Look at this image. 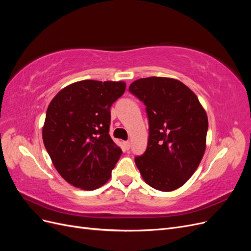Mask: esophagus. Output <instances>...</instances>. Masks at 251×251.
I'll list each match as a JSON object with an SVG mask.
<instances>
[{
    "mask_svg": "<svg viewBox=\"0 0 251 251\" xmlns=\"http://www.w3.org/2000/svg\"><path fill=\"white\" fill-rule=\"evenodd\" d=\"M124 146H125V149L126 151H128V150H130V148H131V142L130 141H125L124 142Z\"/></svg>",
    "mask_w": 251,
    "mask_h": 251,
    "instance_id": "1",
    "label": "esophagus"
}]
</instances>
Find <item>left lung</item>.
I'll return each instance as SVG.
<instances>
[{
  "label": "left lung",
  "mask_w": 251,
  "mask_h": 251,
  "mask_svg": "<svg viewBox=\"0 0 251 251\" xmlns=\"http://www.w3.org/2000/svg\"><path fill=\"white\" fill-rule=\"evenodd\" d=\"M128 91L146 104L148 148L135 163L155 189L172 192L193 176L206 148L208 119L198 97L183 82L151 76L132 82Z\"/></svg>",
  "instance_id": "1"
}]
</instances>
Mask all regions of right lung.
<instances>
[{
	"instance_id": "1",
	"label": "right lung",
	"mask_w": 251,
	"mask_h": 251,
	"mask_svg": "<svg viewBox=\"0 0 251 251\" xmlns=\"http://www.w3.org/2000/svg\"><path fill=\"white\" fill-rule=\"evenodd\" d=\"M125 81L86 79L65 87L48 105L43 141L68 183L93 191L107 183L123 151L109 135L110 108Z\"/></svg>"
}]
</instances>
